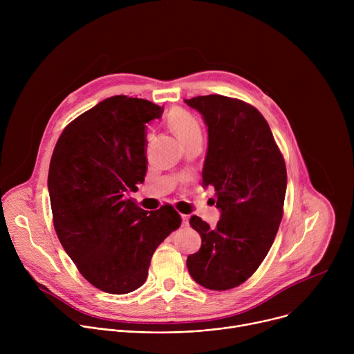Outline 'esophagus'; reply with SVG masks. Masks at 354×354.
Masks as SVG:
<instances>
[{"label": "esophagus", "instance_id": "1", "mask_svg": "<svg viewBox=\"0 0 354 354\" xmlns=\"http://www.w3.org/2000/svg\"><path fill=\"white\" fill-rule=\"evenodd\" d=\"M182 224H183V225H187V224H189V216L182 214Z\"/></svg>", "mask_w": 354, "mask_h": 354}]
</instances>
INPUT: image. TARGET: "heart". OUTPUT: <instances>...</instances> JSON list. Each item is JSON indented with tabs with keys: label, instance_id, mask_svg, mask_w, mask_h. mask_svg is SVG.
I'll return each instance as SVG.
<instances>
[{
	"label": "heart",
	"instance_id": "obj_1",
	"mask_svg": "<svg viewBox=\"0 0 354 354\" xmlns=\"http://www.w3.org/2000/svg\"><path fill=\"white\" fill-rule=\"evenodd\" d=\"M168 124L172 131L179 137L182 144L193 138H201V127L198 122L186 111L174 109L168 115Z\"/></svg>",
	"mask_w": 354,
	"mask_h": 354
}]
</instances>
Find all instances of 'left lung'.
Masks as SVG:
<instances>
[{
	"label": "left lung",
	"instance_id": "obj_1",
	"mask_svg": "<svg viewBox=\"0 0 354 354\" xmlns=\"http://www.w3.org/2000/svg\"><path fill=\"white\" fill-rule=\"evenodd\" d=\"M207 126L203 186H214L220 221L210 227L197 216L190 225L201 246L186 265L196 283L230 290L257 272L274 241L287 187V171L261 112L239 99L206 95L185 99Z\"/></svg>",
	"mask_w": 354,
	"mask_h": 354
}]
</instances>
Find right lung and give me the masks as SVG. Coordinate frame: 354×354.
<instances>
[{
  "mask_svg": "<svg viewBox=\"0 0 354 354\" xmlns=\"http://www.w3.org/2000/svg\"><path fill=\"white\" fill-rule=\"evenodd\" d=\"M164 109L116 95L73 120L50 161L47 187L56 234L96 288L127 294L144 284L158 245L180 227L172 206L145 212L127 198L147 172V123Z\"/></svg>",
  "mask_w": 354,
  "mask_h": 354,
  "instance_id": "add662e5",
  "label": "right lung"
}]
</instances>
